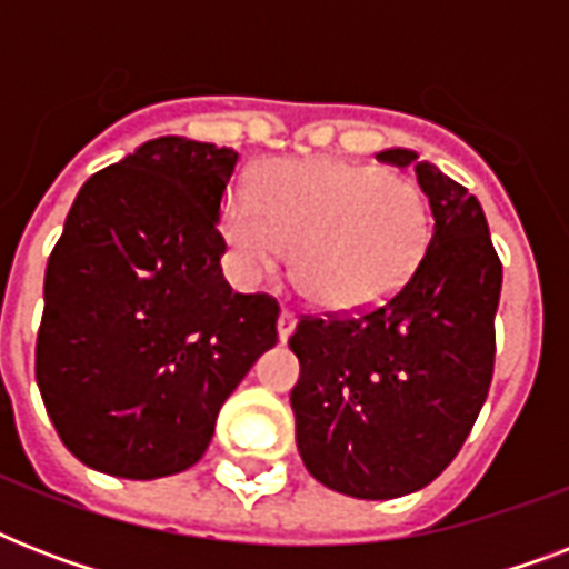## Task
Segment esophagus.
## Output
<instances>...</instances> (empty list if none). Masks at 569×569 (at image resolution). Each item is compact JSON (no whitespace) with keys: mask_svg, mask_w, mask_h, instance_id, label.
Returning a JSON list of instances; mask_svg holds the SVG:
<instances>
[{"mask_svg":"<svg viewBox=\"0 0 569 569\" xmlns=\"http://www.w3.org/2000/svg\"><path fill=\"white\" fill-rule=\"evenodd\" d=\"M295 325H298V319H295V312H289V310L280 312V319H277V333H280V339H283V342L289 337H292Z\"/></svg>","mask_w":569,"mask_h":569,"instance_id":"1","label":"esophagus"}]
</instances>
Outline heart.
Listing matches in <instances>:
<instances>
[{
	"label": "heart",
	"instance_id": "heart-1",
	"mask_svg": "<svg viewBox=\"0 0 569 569\" xmlns=\"http://www.w3.org/2000/svg\"><path fill=\"white\" fill-rule=\"evenodd\" d=\"M221 239L241 277L277 274L292 248V277L312 303L378 307L422 262L431 214L405 173L348 159H283L248 189L223 194Z\"/></svg>",
	"mask_w": 569,
	"mask_h": 569
}]
</instances>
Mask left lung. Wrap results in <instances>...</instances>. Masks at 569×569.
<instances>
[{
  "label": "left lung",
  "instance_id": "1",
  "mask_svg": "<svg viewBox=\"0 0 569 569\" xmlns=\"http://www.w3.org/2000/svg\"><path fill=\"white\" fill-rule=\"evenodd\" d=\"M380 162L416 164L433 230L422 262L392 298L360 316H301L289 348L303 467L337 493L396 499L449 467L485 405L496 360L502 262L485 209L413 150Z\"/></svg>",
  "mask_w": 569,
  "mask_h": 569
}]
</instances>
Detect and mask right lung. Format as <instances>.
<instances>
[{"label":"right lung","mask_w":569,"mask_h":569,"mask_svg":"<svg viewBox=\"0 0 569 569\" xmlns=\"http://www.w3.org/2000/svg\"><path fill=\"white\" fill-rule=\"evenodd\" d=\"M239 153L153 138L76 194L49 253L34 375L84 467L150 481L194 467L218 410L277 346L271 295L221 274V197Z\"/></svg>","instance_id":"obj_1"}]
</instances>
